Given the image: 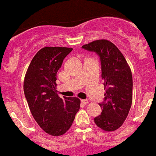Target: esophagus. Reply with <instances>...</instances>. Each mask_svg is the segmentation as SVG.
<instances>
[{
  "mask_svg": "<svg viewBox=\"0 0 156 156\" xmlns=\"http://www.w3.org/2000/svg\"><path fill=\"white\" fill-rule=\"evenodd\" d=\"M81 103L83 105H87L88 103V101L87 100H81Z\"/></svg>",
  "mask_w": 156,
  "mask_h": 156,
  "instance_id": "1",
  "label": "esophagus"
}]
</instances>
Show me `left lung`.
<instances>
[{
  "mask_svg": "<svg viewBox=\"0 0 156 156\" xmlns=\"http://www.w3.org/2000/svg\"><path fill=\"white\" fill-rule=\"evenodd\" d=\"M82 48L99 56L101 79L106 90L104 101L99 103L102 111L95 117L94 122L105 131H113L122 126L131 107V70L120 51L110 41H95Z\"/></svg>",
  "mask_w": 156,
  "mask_h": 156,
  "instance_id": "8db88e82",
  "label": "left lung"
}]
</instances>
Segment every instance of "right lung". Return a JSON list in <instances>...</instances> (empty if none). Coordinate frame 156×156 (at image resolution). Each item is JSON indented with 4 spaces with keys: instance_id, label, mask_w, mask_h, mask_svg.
<instances>
[{
    "instance_id": "1",
    "label": "right lung",
    "mask_w": 156,
    "mask_h": 156,
    "mask_svg": "<svg viewBox=\"0 0 156 156\" xmlns=\"http://www.w3.org/2000/svg\"><path fill=\"white\" fill-rule=\"evenodd\" d=\"M73 48L45 47L32 59L25 76V97L36 122L46 133L59 136L73 124L80 109L77 98L56 94L57 73Z\"/></svg>"
}]
</instances>
